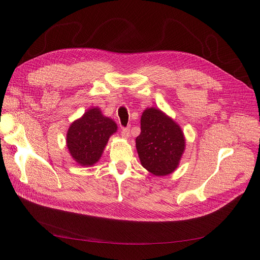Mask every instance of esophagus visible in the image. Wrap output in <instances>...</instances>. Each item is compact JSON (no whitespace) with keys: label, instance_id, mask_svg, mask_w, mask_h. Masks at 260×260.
I'll return each instance as SVG.
<instances>
[{"label":"esophagus","instance_id":"esophagus-1","mask_svg":"<svg viewBox=\"0 0 260 260\" xmlns=\"http://www.w3.org/2000/svg\"><path fill=\"white\" fill-rule=\"evenodd\" d=\"M129 132H131V128H129V127L122 128V131H121L122 137L124 138V139H128V137H129Z\"/></svg>","mask_w":260,"mask_h":260}]
</instances>
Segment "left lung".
<instances>
[{"label":"left lung","instance_id":"8db88e82","mask_svg":"<svg viewBox=\"0 0 260 260\" xmlns=\"http://www.w3.org/2000/svg\"><path fill=\"white\" fill-rule=\"evenodd\" d=\"M140 123L141 133L136 138V148L141 166L157 177L172 174L185 151L182 128L156 107L144 109Z\"/></svg>","mask_w":260,"mask_h":260}]
</instances>
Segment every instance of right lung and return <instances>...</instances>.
<instances>
[{"label":"right lung","mask_w":260,"mask_h":260,"mask_svg":"<svg viewBox=\"0 0 260 260\" xmlns=\"http://www.w3.org/2000/svg\"><path fill=\"white\" fill-rule=\"evenodd\" d=\"M117 128V123L104 116L99 107H90L68 127V152L79 166L92 167L102 157L109 137Z\"/></svg>","instance_id":"right-lung-1"}]
</instances>
